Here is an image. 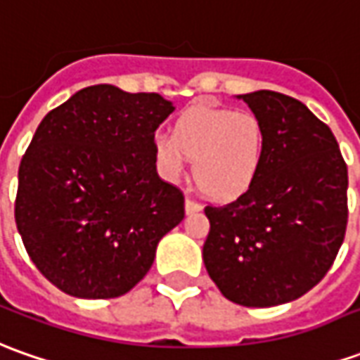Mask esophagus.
<instances>
[{"instance_id":"esophagus-1","label":"esophagus","mask_w":360,"mask_h":360,"mask_svg":"<svg viewBox=\"0 0 360 360\" xmlns=\"http://www.w3.org/2000/svg\"><path fill=\"white\" fill-rule=\"evenodd\" d=\"M202 207H200V202H197V200H193L191 197H187L185 199V212L187 214H193V212H199Z\"/></svg>"}]
</instances>
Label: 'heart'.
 <instances>
[{
	"label": "heart",
	"mask_w": 360,
	"mask_h": 360,
	"mask_svg": "<svg viewBox=\"0 0 360 360\" xmlns=\"http://www.w3.org/2000/svg\"><path fill=\"white\" fill-rule=\"evenodd\" d=\"M160 175L177 181L193 160V177L209 197L234 200L256 183L266 161L268 136L262 120L246 110L217 108L207 102L183 110L171 136L151 139Z\"/></svg>",
	"instance_id": "obj_1"
}]
</instances>
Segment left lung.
Masks as SVG:
<instances>
[{"instance_id": "8db88e82", "label": "left lung", "mask_w": 360, "mask_h": 360, "mask_svg": "<svg viewBox=\"0 0 360 360\" xmlns=\"http://www.w3.org/2000/svg\"><path fill=\"white\" fill-rule=\"evenodd\" d=\"M238 98L262 120L266 161L246 195L205 207L202 260L226 300L272 307L302 297L333 266L349 219L347 163L300 100L272 90Z\"/></svg>"}]
</instances>
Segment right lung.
<instances>
[{"mask_svg":"<svg viewBox=\"0 0 360 360\" xmlns=\"http://www.w3.org/2000/svg\"><path fill=\"white\" fill-rule=\"evenodd\" d=\"M173 110L155 92L96 84L39 124L19 165L15 222L37 270L60 292L128 293L183 221L185 197L158 175L151 148Z\"/></svg>","mask_w":360,"mask_h":360,"instance_id":"add662e5","label":"right lung"}]
</instances>
